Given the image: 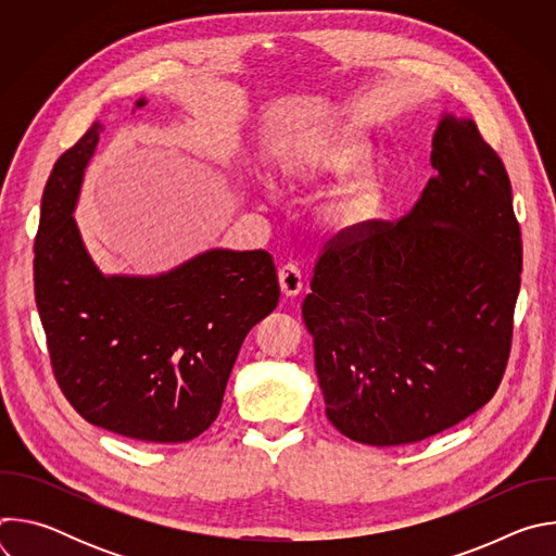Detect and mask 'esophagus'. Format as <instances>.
<instances>
[{"instance_id": "obj_1", "label": "esophagus", "mask_w": 556, "mask_h": 556, "mask_svg": "<svg viewBox=\"0 0 556 556\" xmlns=\"http://www.w3.org/2000/svg\"><path fill=\"white\" fill-rule=\"evenodd\" d=\"M279 286L286 296H296L303 290V275L296 264H286L279 268Z\"/></svg>"}]
</instances>
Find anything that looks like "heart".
<instances>
[{"label": "heart", "instance_id": "obj_1", "mask_svg": "<svg viewBox=\"0 0 556 556\" xmlns=\"http://www.w3.org/2000/svg\"><path fill=\"white\" fill-rule=\"evenodd\" d=\"M367 155V144L352 131H326L309 138L296 155L290 178L301 185L341 178L356 169ZM382 198V180L367 172L332 193L326 217L339 228H352L369 219Z\"/></svg>", "mask_w": 556, "mask_h": 556}]
</instances>
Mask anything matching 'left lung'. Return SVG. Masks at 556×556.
Wrapping results in <instances>:
<instances>
[{
    "label": "left lung",
    "instance_id": "1",
    "mask_svg": "<svg viewBox=\"0 0 556 556\" xmlns=\"http://www.w3.org/2000/svg\"><path fill=\"white\" fill-rule=\"evenodd\" d=\"M431 167L403 219L332 237L303 301L326 414L354 442L442 433L493 399L508 365L521 230L506 167L451 114Z\"/></svg>",
    "mask_w": 556,
    "mask_h": 556
}]
</instances>
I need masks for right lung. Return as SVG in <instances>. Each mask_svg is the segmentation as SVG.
<instances>
[{
	"label": "right lung",
	"mask_w": 556,
	"mask_h": 556,
	"mask_svg": "<svg viewBox=\"0 0 556 556\" xmlns=\"http://www.w3.org/2000/svg\"><path fill=\"white\" fill-rule=\"evenodd\" d=\"M101 131L94 123L70 147L43 189L35 301L52 371L90 425L189 442L217 418L247 334L277 307V268L266 251L217 249L157 277H103L72 217Z\"/></svg>",
	"instance_id": "right-lung-1"
}]
</instances>
